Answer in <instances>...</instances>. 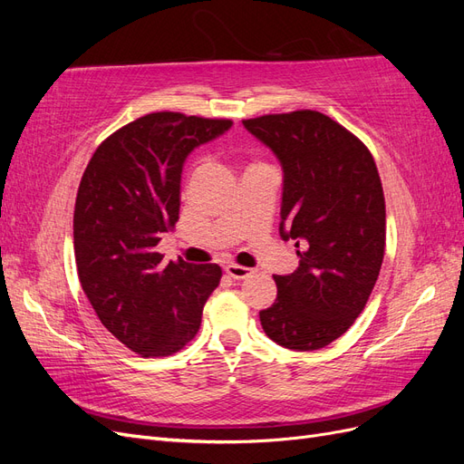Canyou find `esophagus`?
Returning <instances> with one entry per match:
<instances>
[{
    "label": "esophagus",
    "mask_w": 464,
    "mask_h": 464,
    "mask_svg": "<svg viewBox=\"0 0 464 464\" xmlns=\"http://www.w3.org/2000/svg\"><path fill=\"white\" fill-rule=\"evenodd\" d=\"M227 273L234 280H244V278L254 275V269H249V266H242V265H228L227 266Z\"/></svg>",
    "instance_id": "obj_1"
}]
</instances>
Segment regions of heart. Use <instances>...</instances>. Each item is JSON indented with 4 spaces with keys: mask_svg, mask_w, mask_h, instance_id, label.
<instances>
[{
    "mask_svg": "<svg viewBox=\"0 0 464 464\" xmlns=\"http://www.w3.org/2000/svg\"><path fill=\"white\" fill-rule=\"evenodd\" d=\"M195 164H198V162H195Z\"/></svg>",
    "mask_w": 464,
    "mask_h": 464,
    "instance_id": "b5f03b06",
    "label": "heart"
}]
</instances>
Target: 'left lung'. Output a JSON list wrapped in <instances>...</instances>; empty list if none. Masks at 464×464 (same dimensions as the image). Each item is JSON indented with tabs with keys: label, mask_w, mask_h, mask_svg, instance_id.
<instances>
[{
	"label": "left lung",
	"mask_w": 464,
	"mask_h": 464,
	"mask_svg": "<svg viewBox=\"0 0 464 464\" xmlns=\"http://www.w3.org/2000/svg\"><path fill=\"white\" fill-rule=\"evenodd\" d=\"M285 170L280 236L296 240L300 266L275 276L263 331L292 350H319L366 307L385 256V198L370 149L317 110L244 120Z\"/></svg>",
	"instance_id": "left-lung-1"
}]
</instances>
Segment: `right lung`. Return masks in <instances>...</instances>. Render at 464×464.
<instances>
[{
	"mask_svg": "<svg viewBox=\"0 0 464 464\" xmlns=\"http://www.w3.org/2000/svg\"><path fill=\"white\" fill-rule=\"evenodd\" d=\"M230 125L152 111L106 137L82 172L73 213L79 283L102 325L143 358L184 348L220 283L218 265L162 263L157 244L179 218L186 157Z\"/></svg>",
	"mask_w": 464,
	"mask_h": 464,
	"instance_id": "right-lung-1",
	"label": "right lung"
}]
</instances>
